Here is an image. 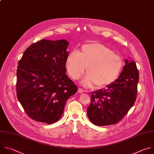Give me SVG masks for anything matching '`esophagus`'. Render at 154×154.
<instances>
[{"mask_svg": "<svg viewBox=\"0 0 154 154\" xmlns=\"http://www.w3.org/2000/svg\"><path fill=\"white\" fill-rule=\"evenodd\" d=\"M78 91L79 94H82V93H84V90H82V89L81 88H78Z\"/></svg>", "mask_w": 154, "mask_h": 154, "instance_id": "1", "label": "esophagus"}]
</instances>
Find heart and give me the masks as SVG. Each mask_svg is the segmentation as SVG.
I'll return each mask as SVG.
<instances>
[{
	"instance_id": "obj_1",
	"label": "heart",
	"mask_w": 154,
	"mask_h": 154,
	"mask_svg": "<svg viewBox=\"0 0 154 154\" xmlns=\"http://www.w3.org/2000/svg\"><path fill=\"white\" fill-rule=\"evenodd\" d=\"M66 64L73 79L80 78L87 67V75L82 81L83 84L90 87L95 84L98 87H105L118 78L123 68L124 61L106 45L94 42L83 45L79 53L70 52Z\"/></svg>"
}]
</instances>
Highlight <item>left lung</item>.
I'll list each match as a JSON object with an SVG mask.
<instances>
[{
    "label": "left lung",
    "mask_w": 154,
    "mask_h": 154,
    "mask_svg": "<svg viewBox=\"0 0 154 154\" xmlns=\"http://www.w3.org/2000/svg\"><path fill=\"white\" fill-rule=\"evenodd\" d=\"M138 80L136 64L126 59V65L115 82L104 90L91 93L87 113L92 123L109 126L123 118L136 101Z\"/></svg>",
    "instance_id": "1"
}]
</instances>
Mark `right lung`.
<instances>
[{
	"label": "right lung",
	"mask_w": 154,
	"mask_h": 154,
	"mask_svg": "<svg viewBox=\"0 0 154 154\" xmlns=\"http://www.w3.org/2000/svg\"><path fill=\"white\" fill-rule=\"evenodd\" d=\"M69 42L42 39L24 51L17 70V97L32 119L52 124L62 116L67 100L78 90L66 75Z\"/></svg>",
	"instance_id": "1"
}]
</instances>
